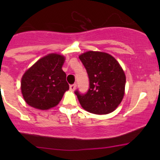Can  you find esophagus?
<instances>
[{"mask_svg":"<svg viewBox=\"0 0 160 160\" xmlns=\"http://www.w3.org/2000/svg\"><path fill=\"white\" fill-rule=\"evenodd\" d=\"M76 88H77V84H76V83L70 85V90H72V91H73V90L76 89Z\"/></svg>","mask_w":160,"mask_h":160,"instance_id":"34e87169","label":"esophagus"}]
</instances>
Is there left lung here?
Instances as JSON below:
<instances>
[{
	"label": "left lung",
	"instance_id": "obj_1",
	"mask_svg": "<svg viewBox=\"0 0 160 160\" xmlns=\"http://www.w3.org/2000/svg\"><path fill=\"white\" fill-rule=\"evenodd\" d=\"M89 78V89L85 93L74 91L82 108L90 113L112 112L123 99L125 75L118 61L111 55L89 51L79 56Z\"/></svg>",
	"mask_w": 160,
	"mask_h": 160
}]
</instances>
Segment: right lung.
<instances>
[{"label":"right lung","mask_w":160,"mask_h":160,"mask_svg":"<svg viewBox=\"0 0 160 160\" xmlns=\"http://www.w3.org/2000/svg\"><path fill=\"white\" fill-rule=\"evenodd\" d=\"M65 58L49 54L37 61L22 79L21 88L28 105L40 110L55 107L69 90L67 75L62 70Z\"/></svg>","instance_id":"1"}]
</instances>
